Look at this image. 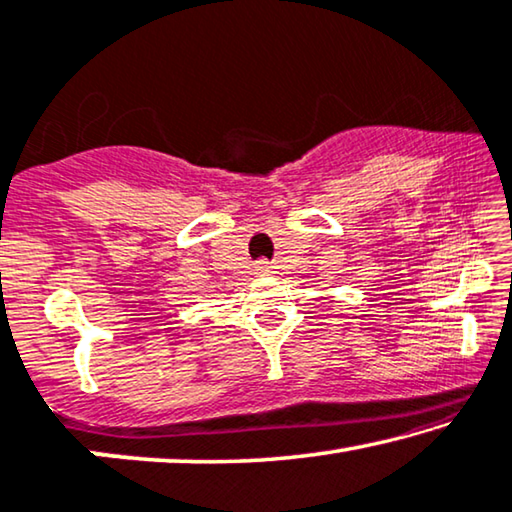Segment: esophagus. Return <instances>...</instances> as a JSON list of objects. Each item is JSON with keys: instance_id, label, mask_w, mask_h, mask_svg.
<instances>
[{"instance_id": "34e87169", "label": "esophagus", "mask_w": 512, "mask_h": 512, "mask_svg": "<svg viewBox=\"0 0 512 512\" xmlns=\"http://www.w3.org/2000/svg\"><path fill=\"white\" fill-rule=\"evenodd\" d=\"M255 271L259 273V276H266V273H271V264L264 262V259H262V262L255 264Z\"/></svg>"}]
</instances>
